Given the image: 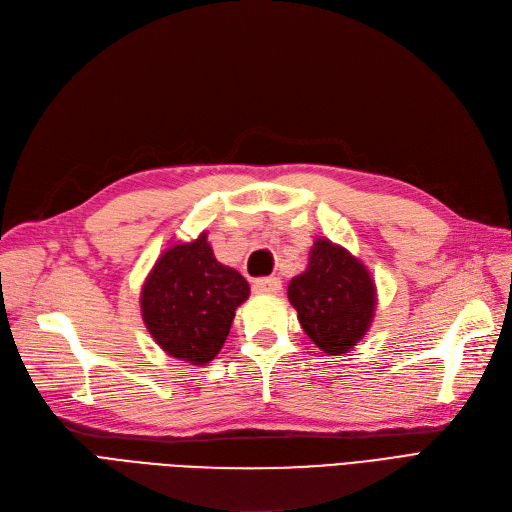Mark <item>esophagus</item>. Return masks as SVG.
<instances>
[{
	"label": "esophagus",
	"mask_w": 512,
	"mask_h": 512,
	"mask_svg": "<svg viewBox=\"0 0 512 512\" xmlns=\"http://www.w3.org/2000/svg\"><path fill=\"white\" fill-rule=\"evenodd\" d=\"M252 290L256 294H279L281 292V281L279 277H262V279H256Z\"/></svg>",
	"instance_id": "1"
}]
</instances>
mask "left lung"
Listing matches in <instances>:
<instances>
[{
  "label": "left lung",
  "instance_id": "1",
  "mask_svg": "<svg viewBox=\"0 0 512 512\" xmlns=\"http://www.w3.org/2000/svg\"><path fill=\"white\" fill-rule=\"evenodd\" d=\"M298 321L327 355L349 353L370 330L376 311V283L342 245L317 239L309 267L288 285Z\"/></svg>",
  "mask_w": 512,
  "mask_h": 512
}]
</instances>
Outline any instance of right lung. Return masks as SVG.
<instances>
[{"mask_svg":"<svg viewBox=\"0 0 512 512\" xmlns=\"http://www.w3.org/2000/svg\"><path fill=\"white\" fill-rule=\"evenodd\" d=\"M250 285L212 252L208 235L174 243L163 252L140 292V311L153 340L170 357L210 363L231 332Z\"/></svg>","mask_w":512,"mask_h":512,"instance_id":"right-lung-1","label":"right lung"}]
</instances>
